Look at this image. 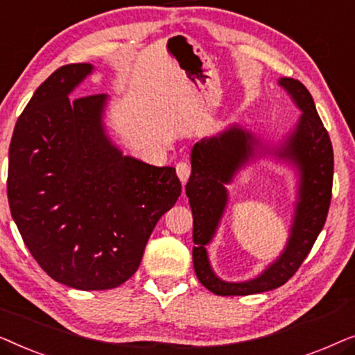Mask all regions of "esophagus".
Wrapping results in <instances>:
<instances>
[{
	"label": "esophagus",
	"mask_w": 355,
	"mask_h": 355,
	"mask_svg": "<svg viewBox=\"0 0 355 355\" xmlns=\"http://www.w3.org/2000/svg\"><path fill=\"white\" fill-rule=\"evenodd\" d=\"M176 171H178V176H179V179H181V182H182V184H186V182H187V179H189V176H191V166H189L187 163L181 162V163H178V164H176Z\"/></svg>",
	"instance_id": "esophagus-1"
}]
</instances>
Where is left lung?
I'll return each instance as SVG.
<instances>
[{"label":"left lung","instance_id":"8db88e82","mask_svg":"<svg viewBox=\"0 0 355 355\" xmlns=\"http://www.w3.org/2000/svg\"><path fill=\"white\" fill-rule=\"evenodd\" d=\"M279 85L288 90L302 111L293 134L283 147L276 150L279 158L291 159L300 173L299 200L286 249L255 279L226 283L213 273L205 245L215 231L227 203L226 184L237 169L245 164L261 147L260 140L249 130L231 125L216 137L203 139L192 147V173L186 193L193 216V270L200 283L218 295H249L283 286L312 250L327 221L333 189V145L328 130L320 119L310 92L302 82L283 77Z\"/></svg>","mask_w":355,"mask_h":355}]
</instances>
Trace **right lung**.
<instances>
[{
  "mask_svg": "<svg viewBox=\"0 0 355 355\" xmlns=\"http://www.w3.org/2000/svg\"><path fill=\"white\" fill-rule=\"evenodd\" d=\"M92 69L61 66L38 87L14 128L8 168L24 244L50 278L80 291L128 281L181 196L176 169L124 157L111 144L106 95L69 96Z\"/></svg>",
  "mask_w": 355,
  "mask_h": 355,
  "instance_id": "add662e5",
  "label": "right lung"
}]
</instances>
